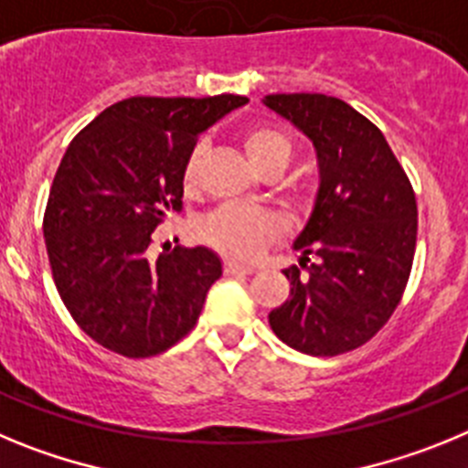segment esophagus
<instances>
[{
    "instance_id": "esophagus-1",
    "label": "esophagus",
    "mask_w": 468,
    "mask_h": 468,
    "mask_svg": "<svg viewBox=\"0 0 468 468\" xmlns=\"http://www.w3.org/2000/svg\"><path fill=\"white\" fill-rule=\"evenodd\" d=\"M253 267H248V264H239V262H231V260H227L225 262V274L227 276H248L253 274Z\"/></svg>"
}]
</instances>
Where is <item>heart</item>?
<instances>
[{"mask_svg": "<svg viewBox=\"0 0 468 468\" xmlns=\"http://www.w3.org/2000/svg\"><path fill=\"white\" fill-rule=\"evenodd\" d=\"M243 150L260 173H281L292 156V140L276 126H255L243 135ZM206 143H197L189 150L183 168V185L194 192L198 185ZM198 234L208 246L234 260H255L283 234V220L270 208L253 206H220L206 215Z\"/></svg>", "mask_w": 468, "mask_h": 468, "instance_id": "b5f03b06", "label": "heart"}]
</instances>
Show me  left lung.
I'll list each match as a JSON object with an SVG mask.
<instances>
[{"instance_id": "left-lung-1", "label": "left lung", "mask_w": 468, "mask_h": 468, "mask_svg": "<svg viewBox=\"0 0 468 468\" xmlns=\"http://www.w3.org/2000/svg\"><path fill=\"white\" fill-rule=\"evenodd\" d=\"M262 102L312 140L321 176L292 243L304 271H283L291 297L270 325L302 354L337 356L366 345L399 307L415 258V192L382 131L340 98L274 93Z\"/></svg>"}]
</instances>
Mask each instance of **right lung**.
<instances>
[{
	"mask_svg": "<svg viewBox=\"0 0 468 468\" xmlns=\"http://www.w3.org/2000/svg\"><path fill=\"white\" fill-rule=\"evenodd\" d=\"M243 95L128 98L69 143L48 194L44 239L53 281L90 340L128 358L156 356L194 328L222 276L204 246L150 258L152 231L183 208V168L206 128Z\"/></svg>",
	"mask_w": 468,
	"mask_h": 468,
	"instance_id": "add662e5",
	"label": "right lung"
}]
</instances>
